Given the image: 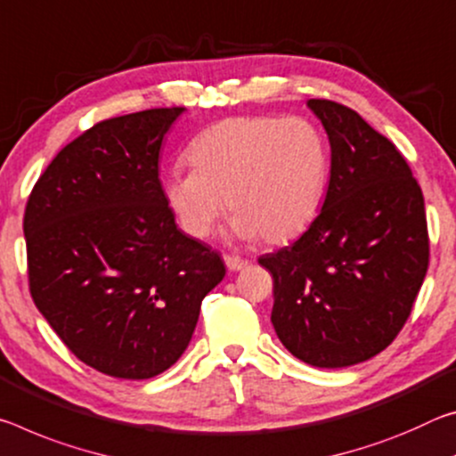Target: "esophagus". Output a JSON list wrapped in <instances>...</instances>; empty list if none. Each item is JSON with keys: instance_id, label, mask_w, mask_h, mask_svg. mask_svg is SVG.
Instances as JSON below:
<instances>
[{"instance_id": "34e87169", "label": "esophagus", "mask_w": 456, "mask_h": 456, "mask_svg": "<svg viewBox=\"0 0 456 456\" xmlns=\"http://www.w3.org/2000/svg\"><path fill=\"white\" fill-rule=\"evenodd\" d=\"M224 263H226L228 271H242V268L248 266V260H244L240 256H224Z\"/></svg>"}]
</instances>
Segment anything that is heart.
Wrapping results in <instances>:
<instances>
[{
    "mask_svg": "<svg viewBox=\"0 0 456 456\" xmlns=\"http://www.w3.org/2000/svg\"><path fill=\"white\" fill-rule=\"evenodd\" d=\"M191 171L163 182L167 206L191 238L210 236L226 200L230 230L240 240L282 244L311 226L325 196L330 149L301 117H232L193 141Z\"/></svg>",
    "mask_w": 456,
    "mask_h": 456,
    "instance_id": "obj_1",
    "label": "heart"
}]
</instances>
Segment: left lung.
<instances>
[{
    "label": "left lung",
    "instance_id": "1",
    "mask_svg": "<svg viewBox=\"0 0 456 456\" xmlns=\"http://www.w3.org/2000/svg\"><path fill=\"white\" fill-rule=\"evenodd\" d=\"M307 107L330 137V188L307 232L258 263L274 279L282 346L315 368H347L404 327L428 268L427 214L392 141L339 102Z\"/></svg>",
    "mask_w": 456,
    "mask_h": 456
}]
</instances>
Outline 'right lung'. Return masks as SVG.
<instances>
[{"mask_svg": "<svg viewBox=\"0 0 456 456\" xmlns=\"http://www.w3.org/2000/svg\"><path fill=\"white\" fill-rule=\"evenodd\" d=\"M185 109L96 123L66 145L29 193V293L64 346L96 371L147 379L171 368L220 255L177 228L159 182L166 133Z\"/></svg>", "mask_w": 456, "mask_h": 456, "instance_id": "obj_1", "label": "right lung"}]
</instances>
